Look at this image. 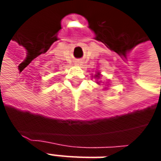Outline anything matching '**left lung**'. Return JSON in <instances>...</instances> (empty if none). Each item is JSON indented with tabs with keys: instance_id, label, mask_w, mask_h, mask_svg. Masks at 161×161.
Here are the masks:
<instances>
[{
	"instance_id": "1",
	"label": "left lung",
	"mask_w": 161,
	"mask_h": 161,
	"mask_svg": "<svg viewBox=\"0 0 161 161\" xmlns=\"http://www.w3.org/2000/svg\"><path fill=\"white\" fill-rule=\"evenodd\" d=\"M95 78H97V79H98V78H99V73H97V75H95Z\"/></svg>"
}]
</instances>
